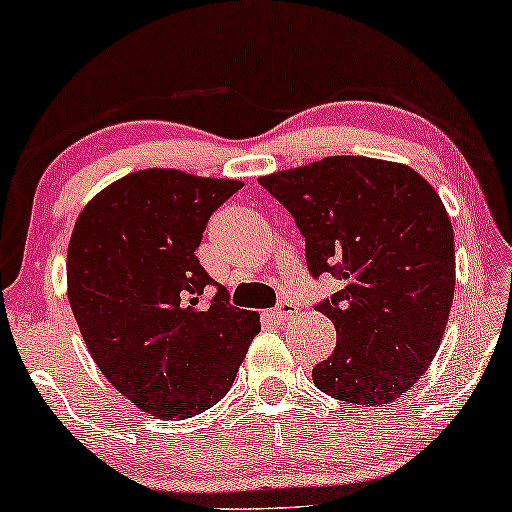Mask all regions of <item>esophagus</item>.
I'll use <instances>...</instances> for the list:
<instances>
[{
    "mask_svg": "<svg viewBox=\"0 0 512 512\" xmlns=\"http://www.w3.org/2000/svg\"><path fill=\"white\" fill-rule=\"evenodd\" d=\"M296 312H298L296 303H289V300H282V303H279V305L275 307V310H270V317L275 319V321H286V319H291Z\"/></svg>",
    "mask_w": 512,
    "mask_h": 512,
    "instance_id": "34e87169",
    "label": "esophagus"
}]
</instances>
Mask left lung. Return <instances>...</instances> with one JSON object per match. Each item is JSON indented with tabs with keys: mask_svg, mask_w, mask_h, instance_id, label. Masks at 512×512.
Wrapping results in <instances>:
<instances>
[{
	"mask_svg": "<svg viewBox=\"0 0 512 512\" xmlns=\"http://www.w3.org/2000/svg\"><path fill=\"white\" fill-rule=\"evenodd\" d=\"M305 237L312 277L345 286L324 303L338 345L312 380L338 401L387 405L431 366L454 298V233L443 200L412 167L328 156L261 177Z\"/></svg>",
	"mask_w": 512,
	"mask_h": 512,
	"instance_id": "8db88e82",
	"label": "left lung"
}]
</instances>
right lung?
I'll return each mask as SVG.
<instances>
[{
  "label": "right lung",
  "mask_w": 512,
  "mask_h": 512,
  "mask_svg": "<svg viewBox=\"0 0 512 512\" xmlns=\"http://www.w3.org/2000/svg\"><path fill=\"white\" fill-rule=\"evenodd\" d=\"M242 188L179 170H139L83 207L67 247V298L88 352L121 394L160 419L212 408L233 387L258 312L214 279L195 249L212 212Z\"/></svg>",
  "instance_id": "right-lung-1"
}]
</instances>
